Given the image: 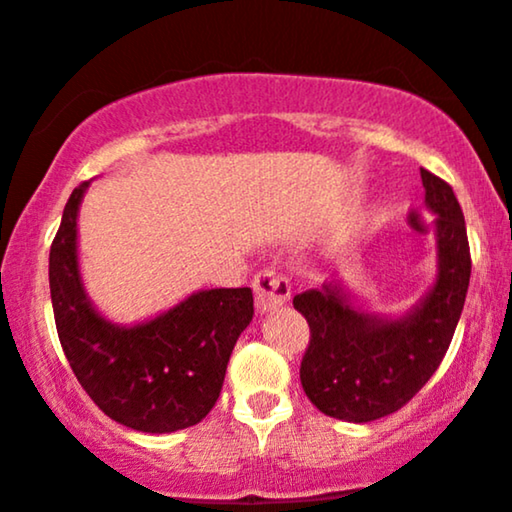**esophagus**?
<instances>
[{"label": "esophagus", "mask_w": 512, "mask_h": 512, "mask_svg": "<svg viewBox=\"0 0 512 512\" xmlns=\"http://www.w3.org/2000/svg\"><path fill=\"white\" fill-rule=\"evenodd\" d=\"M252 288H255V303L257 310L272 312L279 310L291 300V281L286 276L274 272V269H262L260 274L252 281Z\"/></svg>", "instance_id": "1"}]
</instances>
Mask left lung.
<instances>
[{
  "label": "left lung",
  "mask_w": 512,
  "mask_h": 512,
  "mask_svg": "<svg viewBox=\"0 0 512 512\" xmlns=\"http://www.w3.org/2000/svg\"><path fill=\"white\" fill-rule=\"evenodd\" d=\"M424 205L436 214V274L429 293L389 319L350 303L338 283L298 293L293 307L310 324V346L300 362L307 398L324 415L372 422L403 408L432 379L446 355L470 286V243L453 188L420 169Z\"/></svg>",
  "instance_id": "obj_1"
}]
</instances>
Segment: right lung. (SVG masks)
I'll return each instance as SVG.
<instances>
[{
  "label": "right lung",
  "instance_id": "add662e5",
  "mask_svg": "<svg viewBox=\"0 0 512 512\" xmlns=\"http://www.w3.org/2000/svg\"><path fill=\"white\" fill-rule=\"evenodd\" d=\"M80 183L49 250V293L66 360L85 393L123 427L169 434L207 417L238 336L252 322L250 288H212L150 322L121 326L90 303L78 269Z\"/></svg>",
  "mask_w": 512,
  "mask_h": 512
}]
</instances>
